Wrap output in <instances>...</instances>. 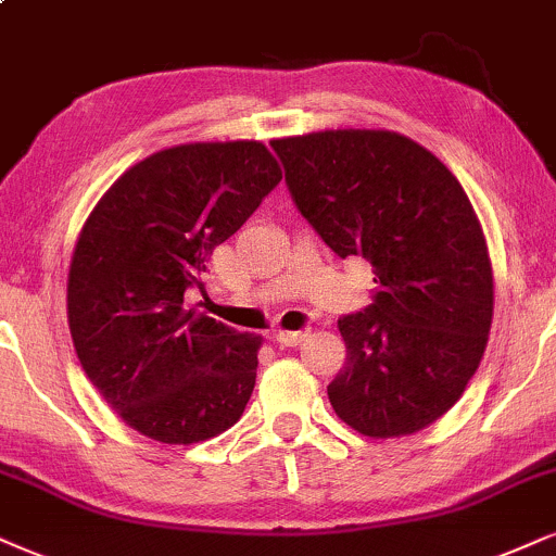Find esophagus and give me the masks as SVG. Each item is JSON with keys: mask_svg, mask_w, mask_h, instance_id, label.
Segmentation results:
<instances>
[{"mask_svg": "<svg viewBox=\"0 0 556 556\" xmlns=\"http://www.w3.org/2000/svg\"><path fill=\"white\" fill-rule=\"evenodd\" d=\"M306 338H309V330H299V332H276V340L280 342V345L283 348H296V345H301V342H304Z\"/></svg>", "mask_w": 556, "mask_h": 556, "instance_id": "34e87169", "label": "esophagus"}]
</instances>
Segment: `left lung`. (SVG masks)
Instances as JSON below:
<instances>
[{"label":"left lung","instance_id":"left-lung-1","mask_svg":"<svg viewBox=\"0 0 556 556\" xmlns=\"http://www.w3.org/2000/svg\"><path fill=\"white\" fill-rule=\"evenodd\" d=\"M293 203L338 257L374 265V304L338 319L345 366L327 387L368 438L428 428L464 394L492 325V265L462 182L394 131L270 141Z\"/></svg>","mask_w":556,"mask_h":556}]
</instances>
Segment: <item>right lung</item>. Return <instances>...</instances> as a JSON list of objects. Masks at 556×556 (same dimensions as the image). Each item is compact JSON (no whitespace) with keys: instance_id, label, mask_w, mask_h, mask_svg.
Listing matches in <instances>:
<instances>
[{"instance_id":"add662e5","label":"right lung","mask_w":556,"mask_h":556,"mask_svg":"<svg viewBox=\"0 0 556 556\" xmlns=\"http://www.w3.org/2000/svg\"><path fill=\"white\" fill-rule=\"evenodd\" d=\"M260 141L180 143L126 169L81 226L66 309L87 379L121 420L169 445L242 417L263 338L188 309L205 257L280 182Z\"/></svg>"}]
</instances>
